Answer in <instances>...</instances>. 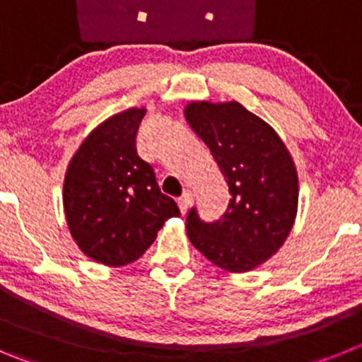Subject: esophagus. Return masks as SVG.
Here are the masks:
<instances>
[{"instance_id": "34e87169", "label": "esophagus", "mask_w": 362, "mask_h": 362, "mask_svg": "<svg viewBox=\"0 0 362 362\" xmlns=\"http://www.w3.org/2000/svg\"><path fill=\"white\" fill-rule=\"evenodd\" d=\"M177 204H178V209H180V212H185V211H187L189 205L192 204V194H191V192L185 191L184 194H182V197L178 198Z\"/></svg>"}]
</instances>
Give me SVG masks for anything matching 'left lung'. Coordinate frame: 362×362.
<instances>
[{"mask_svg": "<svg viewBox=\"0 0 362 362\" xmlns=\"http://www.w3.org/2000/svg\"><path fill=\"white\" fill-rule=\"evenodd\" d=\"M184 116L211 150L230 192L218 221L204 223L194 209L189 212V241L225 272H252L279 252L295 225L298 173L291 153L239 101H189Z\"/></svg>", "mask_w": 362, "mask_h": 362, "instance_id": "8db88e82", "label": "left lung"}]
</instances>
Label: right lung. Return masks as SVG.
Wrapping results in <instances>:
<instances>
[{"mask_svg": "<svg viewBox=\"0 0 362 362\" xmlns=\"http://www.w3.org/2000/svg\"><path fill=\"white\" fill-rule=\"evenodd\" d=\"M144 114L146 107H132L107 117L82 141L64 175L71 238L87 257L112 268L137 261L164 223L180 216L151 165L135 153Z\"/></svg>", "mask_w": 362, "mask_h": 362, "instance_id": "add662e5", "label": "right lung"}]
</instances>
